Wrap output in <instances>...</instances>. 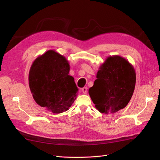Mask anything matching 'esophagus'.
<instances>
[{
    "instance_id": "34e87169",
    "label": "esophagus",
    "mask_w": 160,
    "mask_h": 160,
    "mask_svg": "<svg viewBox=\"0 0 160 160\" xmlns=\"http://www.w3.org/2000/svg\"><path fill=\"white\" fill-rule=\"evenodd\" d=\"M87 90H88V88L86 87H83V88H82V91L83 94L87 93Z\"/></svg>"
}]
</instances>
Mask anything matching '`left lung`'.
I'll return each mask as SVG.
<instances>
[{"label": "left lung", "instance_id": "obj_1", "mask_svg": "<svg viewBox=\"0 0 160 160\" xmlns=\"http://www.w3.org/2000/svg\"><path fill=\"white\" fill-rule=\"evenodd\" d=\"M136 82L133 65L125 58L113 55L100 66L89 94L100 113H114L127 106Z\"/></svg>", "mask_w": 160, "mask_h": 160}]
</instances>
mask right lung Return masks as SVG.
<instances>
[{
  "instance_id": "obj_1",
  "label": "right lung",
  "mask_w": 160,
  "mask_h": 160,
  "mask_svg": "<svg viewBox=\"0 0 160 160\" xmlns=\"http://www.w3.org/2000/svg\"><path fill=\"white\" fill-rule=\"evenodd\" d=\"M69 70L68 60L54 50H47L33 61L28 81L38 105L55 114L69 110L78 90Z\"/></svg>"
}]
</instances>
